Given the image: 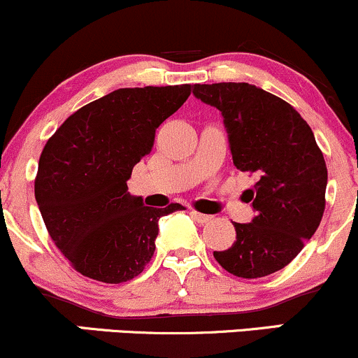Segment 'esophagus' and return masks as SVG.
Instances as JSON below:
<instances>
[{
    "label": "esophagus",
    "mask_w": 358,
    "mask_h": 358,
    "mask_svg": "<svg viewBox=\"0 0 358 358\" xmlns=\"http://www.w3.org/2000/svg\"><path fill=\"white\" fill-rule=\"evenodd\" d=\"M190 213H192L193 219L199 222V224H207V222L212 220V217L210 215H205V213H200V212H195V210H192Z\"/></svg>",
    "instance_id": "1"
}]
</instances>
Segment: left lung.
Segmentation results:
<instances>
[{"instance_id": "1", "label": "left lung", "mask_w": 358, "mask_h": 358, "mask_svg": "<svg viewBox=\"0 0 358 358\" xmlns=\"http://www.w3.org/2000/svg\"><path fill=\"white\" fill-rule=\"evenodd\" d=\"M193 94L220 110L234 165L257 178L242 193L256 217L234 222L236 242L213 257L237 278L276 273L301 252L324 212L328 171L313 131L293 106L248 82L196 84Z\"/></svg>"}]
</instances>
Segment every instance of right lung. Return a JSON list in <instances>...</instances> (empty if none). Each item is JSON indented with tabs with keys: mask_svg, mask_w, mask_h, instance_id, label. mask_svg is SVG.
Here are the masks:
<instances>
[{
	"mask_svg": "<svg viewBox=\"0 0 358 358\" xmlns=\"http://www.w3.org/2000/svg\"><path fill=\"white\" fill-rule=\"evenodd\" d=\"M190 84L117 89L73 113L45 145L35 199L52 241L82 276L119 285L155 254L158 220L175 210L143 205L126 182Z\"/></svg>",
	"mask_w": 358,
	"mask_h": 358,
	"instance_id": "1",
	"label": "right lung"
}]
</instances>
